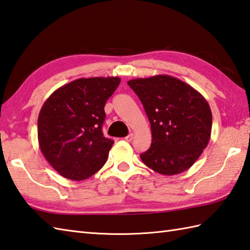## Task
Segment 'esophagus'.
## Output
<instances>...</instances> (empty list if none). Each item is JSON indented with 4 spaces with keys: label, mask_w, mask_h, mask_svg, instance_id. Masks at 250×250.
<instances>
[{
    "label": "esophagus",
    "mask_w": 250,
    "mask_h": 250,
    "mask_svg": "<svg viewBox=\"0 0 250 250\" xmlns=\"http://www.w3.org/2000/svg\"><path fill=\"white\" fill-rule=\"evenodd\" d=\"M124 139H125V141H127V142H130L132 139H134V135L130 134V135H128V136H126V137L124 138Z\"/></svg>",
    "instance_id": "obj_1"
}]
</instances>
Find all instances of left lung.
<instances>
[{
  "label": "left lung",
  "mask_w": 250,
  "mask_h": 250,
  "mask_svg": "<svg viewBox=\"0 0 250 250\" xmlns=\"http://www.w3.org/2000/svg\"><path fill=\"white\" fill-rule=\"evenodd\" d=\"M151 123L152 144L140 155L144 165L164 175L189 169L208 146L212 111L200 93L168 75L129 80Z\"/></svg>",
  "instance_id": "left-lung-1"
}]
</instances>
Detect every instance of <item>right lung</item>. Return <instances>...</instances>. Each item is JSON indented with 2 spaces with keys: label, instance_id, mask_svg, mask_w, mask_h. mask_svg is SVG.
Returning a JSON list of instances; mask_svg holds the SVG:
<instances>
[{
  "label": "right lung",
  "instance_id": "obj_1",
  "mask_svg": "<svg viewBox=\"0 0 250 250\" xmlns=\"http://www.w3.org/2000/svg\"><path fill=\"white\" fill-rule=\"evenodd\" d=\"M120 82L119 77L77 79L42 104L37 123L41 151L66 179H88L106 164L114 141L102 131L104 108Z\"/></svg>",
  "mask_w": 250,
  "mask_h": 250
}]
</instances>
